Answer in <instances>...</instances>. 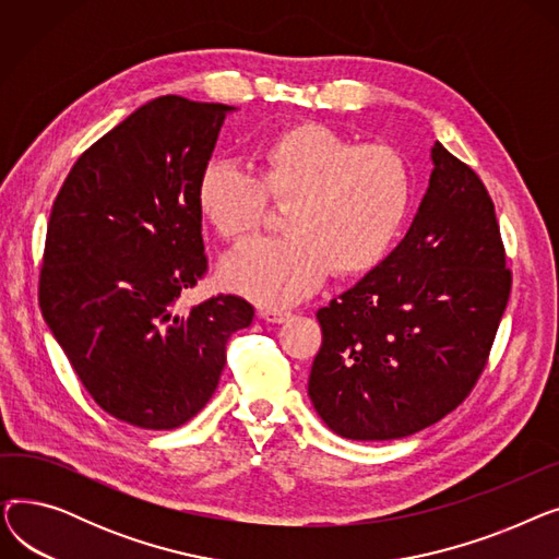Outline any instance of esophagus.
Here are the masks:
<instances>
[{
  "label": "esophagus",
  "instance_id": "esophagus-1",
  "mask_svg": "<svg viewBox=\"0 0 559 559\" xmlns=\"http://www.w3.org/2000/svg\"><path fill=\"white\" fill-rule=\"evenodd\" d=\"M260 317L264 321H270V324H283V321H287L292 317V312L283 310V308H264V310H260Z\"/></svg>",
  "mask_w": 559,
  "mask_h": 559
}]
</instances>
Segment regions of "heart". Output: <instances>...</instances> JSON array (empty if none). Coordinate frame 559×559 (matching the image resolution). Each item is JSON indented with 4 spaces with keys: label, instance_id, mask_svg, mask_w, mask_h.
Segmentation results:
<instances>
[{
    "label": "heart",
    "instance_id": "b5f03b06",
    "mask_svg": "<svg viewBox=\"0 0 559 559\" xmlns=\"http://www.w3.org/2000/svg\"><path fill=\"white\" fill-rule=\"evenodd\" d=\"M270 199L292 201L285 213L292 233L230 251L219 281L278 308L310 297L333 267L344 276L376 270L413 215L415 174L388 144H360L314 124L264 144L260 171L222 156L199 171V211L228 242L258 230Z\"/></svg>",
    "mask_w": 559,
    "mask_h": 559
}]
</instances>
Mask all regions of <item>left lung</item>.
Returning a JSON list of instances; mask_svg holds the SVG:
<instances>
[{
    "label": "left lung",
    "instance_id": "1",
    "mask_svg": "<svg viewBox=\"0 0 559 559\" xmlns=\"http://www.w3.org/2000/svg\"><path fill=\"white\" fill-rule=\"evenodd\" d=\"M432 163L405 240L317 312L324 337L308 394L326 426L356 442L415 435L464 403L510 299L485 183L442 142Z\"/></svg>",
    "mask_w": 559,
    "mask_h": 559
}]
</instances>
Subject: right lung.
Wrapping results in <instances>:
<instances>
[{"label": "right lung", "instance_id": "right-lung-1", "mask_svg": "<svg viewBox=\"0 0 559 559\" xmlns=\"http://www.w3.org/2000/svg\"><path fill=\"white\" fill-rule=\"evenodd\" d=\"M226 104L165 95L79 156L47 224L38 304L83 388L129 426L171 430L211 401L253 306L174 304L205 272L197 179Z\"/></svg>", "mask_w": 559, "mask_h": 559}]
</instances>
